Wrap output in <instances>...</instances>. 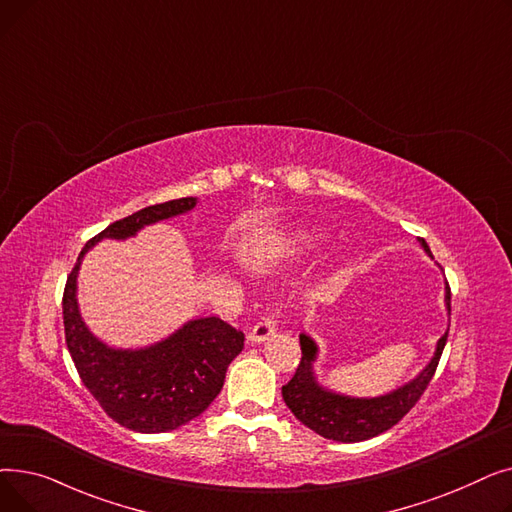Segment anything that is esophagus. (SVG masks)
I'll return each mask as SVG.
<instances>
[{
  "label": "esophagus",
  "mask_w": 512,
  "mask_h": 512,
  "mask_svg": "<svg viewBox=\"0 0 512 512\" xmlns=\"http://www.w3.org/2000/svg\"><path fill=\"white\" fill-rule=\"evenodd\" d=\"M274 334H276V321L267 317V319L259 321L257 326H253V330L249 332V340L253 344H261L265 340H270Z\"/></svg>",
  "instance_id": "obj_1"
}]
</instances>
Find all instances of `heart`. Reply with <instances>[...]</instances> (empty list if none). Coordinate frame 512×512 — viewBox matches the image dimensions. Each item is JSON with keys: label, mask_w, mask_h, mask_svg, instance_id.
Wrapping results in <instances>:
<instances>
[{"label": "heart", "mask_w": 512, "mask_h": 512, "mask_svg": "<svg viewBox=\"0 0 512 512\" xmlns=\"http://www.w3.org/2000/svg\"><path fill=\"white\" fill-rule=\"evenodd\" d=\"M321 245H324V236L319 232H311V230H303L292 234L282 247L276 249V253L267 259L270 265H280L284 261H299L301 257L317 251Z\"/></svg>", "instance_id": "obj_1"}]
</instances>
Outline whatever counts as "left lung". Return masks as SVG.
<instances>
[{
	"instance_id": "8db88e82",
	"label": "left lung",
	"mask_w": 512,
	"mask_h": 512,
	"mask_svg": "<svg viewBox=\"0 0 512 512\" xmlns=\"http://www.w3.org/2000/svg\"><path fill=\"white\" fill-rule=\"evenodd\" d=\"M419 245L425 255L432 257V251H429L425 240L419 238ZM444 307L450 317L448 282H444ZM299 338L303 351L301 365L297 373H294V378L286 386H282V398L286 407L303 425L313 429L315 434L324 436L326 440L353 444L384 434L386 429L396 425L415 407V402L421 398L427 384L434 378L448 338V328L436 342L432 359L427 361V365L415 378L380 396H351L321 384L315 373L319 346L307 332H303Z\"/></svg>"
}]
</instances>
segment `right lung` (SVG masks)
<instances>
[{"label": "right lung", "instance_id": "right-lung-1", "mask_svg": "<svg viewBox=\"0 0 512 512\" xmlns=\"http://www.w3.org/2000/svg\"><path fill=\"white\" fill-rule=\"evenodd\" d=\"M197 203V197H182L110 224L80 251L64 288L66 344L80 380L107 415L139 434L172 432L199 417L220 394L245 334L220 317H195L153 344L112 346L97 338L80 315L78 272L103 238H132L147 226L193 211Z\"/></svg>", "mask_w": 512, "mask_h": 512}]
</instances>
